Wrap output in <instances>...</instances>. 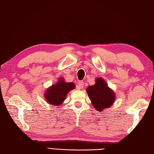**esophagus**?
Segmentation results:
<instances>
[{
    "mask_svg": "<svg viewBox=\"0 0 154 154\" xmlns=\"http://www.w3.org/2000/svg\"><path fill=\"white\" fill-rule=\"evenodd\" d=\"M84 86V82L83 81H80V82L78 83V88L79 89H83V87Z\"/></svg>",
    "mask_w": 154,
    "mask_h": 154,
    "instance_id": "esophagus-1",
    "label": "esophagus"
}]
</instances>
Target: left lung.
<instances>
[{"label": "left lung", "mask_w": 154, "mask_h": 154, "mask_svg": "<svg viewBox=\"0 0 154 154\" xmlns=\"http://www.w3.org/2000/svg\"><path fill=\"white\" fill-rule=\"evenodd\" d=\"M87 92L92 105L98 111L109 107L116 98L113 92L107 87L102 78H97L95 85L87 87Z\"/></svg>", "instance_id": "obj_1"}]
</instances>
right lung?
Here are the masks:
<instances>
[{"mask_svg": "<svg viewBox=\"0 0 154 154\" xmlns=\"http://www.w3.org/2000/svg\"><path fill=\"white\" fill-rule=\"evenodd\" d=\"M74 88V83H66L61 78L56 85L47 90L45 97L46 101L51 105H61L64 101L67 93Z\"/></svg>", "mask_w": 154, "mask_h": 154, "instance_id": "right-lung-1", "label": "right lung"}]
</instances>
